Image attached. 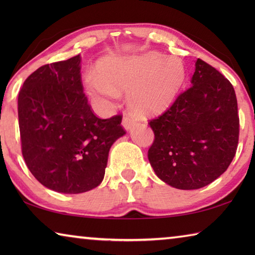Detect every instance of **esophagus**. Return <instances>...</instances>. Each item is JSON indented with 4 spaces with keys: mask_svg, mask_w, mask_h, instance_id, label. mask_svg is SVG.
<instances>
[{
    "mask_svg": "<svg viewBox=\"0 0 255 255\" xmlns=\"http://www.w3.org/2000/svg\"><path fill=\"white\" fill-rule=\"evenodd\" d=\"M133 125H135V123H133V120L129 119L128 117H124V119H123V127H124L125 130H127V131L130 130Z\"/></svg>",
    "mask_w": 255,
    "mask_h": 255,
    "instance_id": "obj_1",
    "label": "esophagus"
}]
</instances>
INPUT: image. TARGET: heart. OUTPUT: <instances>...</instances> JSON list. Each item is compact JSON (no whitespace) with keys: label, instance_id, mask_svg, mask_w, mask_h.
Listing matches in <instances>:
<instances>
[{"label":"heart","instance_id":"1","mask_svg":"<svg viewBox=\"0 0 255 255\" xmlns=\"http://www.w3.org/2000/svg\"><path fill=\"white\" fill-rule=\"evenodd\" d=\"M187 72L182 60L157 51L138 55H111L99 60L96 73L84 77L86 93L106 108L127 91L132 114L150 117L165 111L184 84Z\"/></svg>","mask_w":255,"mask_h":255}]
</instances>
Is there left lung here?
<instances>
[{"mask_svg":"<svg viewBox=\"0 0 255 255\" xmlns=\"http://www.w3.org/2000/svg\"><path fill=\"white\" fill-rule=\"evenodd\" d=\"M149 125L155 140L148 161L155 174L176 189L206 187L227 170L235 156L240 122L234 88L198 58L191 88Z\"/></svg>","mask_w":255,"mask_h":255,"instance_id":"1","label":"left lung"}]
</instances>
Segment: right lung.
Listing matches in <instances>:
<instances>
[{"mask_svg":"<svg viewBox=\"0 0 255 255\" xmlns=\"http://www.w3.org/2000/svg\"><path fill=\"white\" fill-rule=\"evenodd\" d=\"M81 55L47 64L24 81L18 98L22 155L46 188L75 195L105 178L111 146L125 133L122 116L100 119L81 81Z\"/></svg>","mask_w":255,"mask_h":255,"instance_id":"1","label":"right lung"}]
</instances>
